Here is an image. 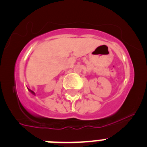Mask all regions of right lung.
Returning a JSON list of instances; mask_svg holds the SVG:
<instances>
[{
  "instance_id": "1",
  "label": "right lung",
  "mask_w": 147,
  "mask_h": 147,
  "mask_svg": "<svg viewBox=\"0 0 147 147\" xmlns=\"http://www.w3.org/2000/svg\"><path fill=\"white\" fill-rule=\"evenodd\" d=\"M28 90H29V91H30V92H31V93H32V94H34V95H35V93H34V91H32V90H30V89H28Z\"/></svg>"
}]
</instances>
